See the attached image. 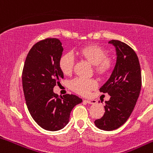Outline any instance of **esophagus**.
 <instances>
[{
    "label": "esophagus",
    "mask_w": 153,
    "mask_h": 153,
    "mask_svg": "<svg viewBox=\"0 0 153 153\" xmlns=\"http://www.w3.org/2000/svg\"><path fill=\"white\" fill-rule=\"evenodd\" d=\"M85 102H87V103H89V104H95V103H97V101L96 100H84Z\"/></svg>",
    "instance_id": "34e87169"
}]
</instances>
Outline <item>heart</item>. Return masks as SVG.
<instances>
[{
	"label": "heart",
	"mask_w": 153,
	"mask_h": 153,
	"mask_svg": "<svg viewBox=\"0 0 153 153\" xmlns=\"http://www.w3.org/2000/svg\"><path fill=\"white\" fill-rule=\"evenodd\" d=\"M85 60L90 64L95 66V70L99 74H104L110 67L111 61L106 57V52L102 48L98 46H87L83 47L78 51ZM74 58L72 53H66L60 56L59 60V67L63 74L70 75L74 67ZM97 81L94 79H87L84 78H76L70 83V86L74 91L81 95H88L90 90L96 88Z\"/></svg>",
	"instance_id": "heart-1"
}]
</instances>
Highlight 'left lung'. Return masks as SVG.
I'll return each mask as SVG.
<instances>
[{
	"label": "left lung",
	"instance_id": "obj_1",
	"mask_svg": "<svg viewBox=\"0 0 153 153\" xmlns=\"http://www.w3.org/2000/svg\"><path fill=\"white\" fill-rule=\"evenodd\" d=\"M109 44L115 47L117 62L100 90L107 93L110 99L105 102L103 117L94 122L99 129L106 131L118 129L126 122L136 106L142 86L141 69L135 51L120 40H112Z\"/></svg>",
	"mask_w": 153,
	"mask_h": 153
}]
</instances>
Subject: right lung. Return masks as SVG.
I'll return each mask as SVG.
<instances>
[{
    "mask_svg": "<svg viewBox=\"0 0 153 153\" xmlns=\"http://www.w3.org/2000/svg\"><path fill=\"white\" fill-rule=\"evenodd\" d=\"M63 51L58 39L40 40L30 50L23 69V90L27 106L35 122L46 130L63 129L69 123L74 106L83 101L74 94L60 97L53 93V87L60 85L63 79L59 67Z\"/></svg>",
    "mask_w": 153,
    "mask_h": 153,
    "instance_id": "1",
    "label": "right lung"
}]
</instances>
